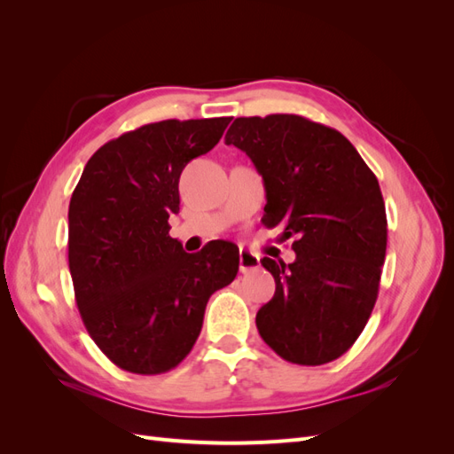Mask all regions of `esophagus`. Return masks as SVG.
<instances>
[{"label":"esophagus","mask_w":454,"mask_h":454,"mask_svg":"<svg viewBox=\"0 0 454 454\" xmlns=\"http://www.w3.org/2000/svg\"><path fill=\"white\" fill-rule=\"evenodd\" d=\"M259 267V255L250 252V250H242L240 248V270L248 272Z\"/></svg>","instance_id":"34e87169"}]
</instances>
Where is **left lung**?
Returning a JSON list of instances; mask_svg holds the SVG:
<instances>
[{"label": "left lung", "instance_id": "8db88e82", "mask_svg": "<svg viewBox=\"0 0 454 454\" xmlns=\"http://www.w3.org/2000/svg\"><path fill=\"white\" fill-rule=\"evenodd\" d=\"M225 144L263 177V222L295 239L294 263L261 259L277 282L259 335L280 358L322 365L345 354L375 307L387 210L375 174L335 129L299 115L239 117Z\"/></svg>", "mask_w": 454, "mask_h": 454}]
</instances>
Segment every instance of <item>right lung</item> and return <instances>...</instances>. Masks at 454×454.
I'll return each mask as SVG.
<instances>
[{"label":"right lung","instance_id":"right-lung-1","mask_svg":"<svg viewBox=\"0 0 454 454\" xmlns=\"http://www.w3.org/2000/svg\"><path fill=\"white\" fill-rule=\"evenodd\" d=\"M231 117L151 122L89 159L67 212V261L89 335L117 367L159 375L200 333L206 303L235 280L239 248L197 254L168 235L185 164L222 140Z\"/></svg>","mask_w":454,"mask_h":454}]
</instances>
